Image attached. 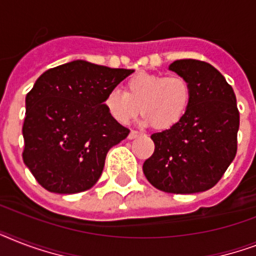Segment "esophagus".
I'll return each mask as SVG.
<instances>
[{"label":"esophagus","instance_id":"34e87169","mask_svg":"<svg viewBox=\"0 0 256 256\" xmlns=\"http://www.w3.org/2000/svg\"><path fill=\"white\" fill-rule=\"evenodd\" d=\"M140 132H136V130H132L130 132V134H128V140H134V138H136V136H140Z\"/></svg>","mask_w":256,"mask_h":256}]
</instances>
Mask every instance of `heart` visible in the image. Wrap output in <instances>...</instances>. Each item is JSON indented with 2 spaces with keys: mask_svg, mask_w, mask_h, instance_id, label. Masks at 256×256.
<instances>
[{
  "mask_svg": "<svg viewBox=\"0 0 256 256\" xmlns=\"http://www.w3.org/2000/svg\"><path fill=\"white\" fill-rule=\"evenodd\" d=\"M190 102L191 86L184 77L142 72L128 78L124 92L112 90L104 104L108 116L118 124H128L140 108L144 114L140 124L168 130L183 120Z\"/></svg>",
  "mask_w": 256,
  "mask_h": 256,
  "instance_id": "heart-1",
  "label": "heart"
}]
</instances>
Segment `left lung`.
Instances as JSON below:
<instances>
[{
  "instance_id": "left-lung-1",
  "label": "left lung",
  "mask_w": 256,
  "mask_h": 256,
  "mask_svg": "<svg viewBox=\"0 0 256 256\" xmlns=\"http://www.w3.org/2000/svg\"><path fill=\"white\" fill-rule=\"evenodd\" d=\"M170 70L190 84V106L174 128L152 134L156 150L144 160V174L164 192H202L218 183L236 154V98L226 78L207 62L178 60Z\"/></svg>"
}]
</instances>
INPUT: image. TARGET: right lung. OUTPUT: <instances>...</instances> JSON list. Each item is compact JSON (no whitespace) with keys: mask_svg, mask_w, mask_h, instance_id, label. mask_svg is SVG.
I'll return each instance as SVG.
<instances>
[{"mask_svg":"<svg viewBox=\"0 0 256 256\" xmlns=\"http://www.w3.org/2000/svg\"><path fill=\"white\" fill-rule=\"evenodd\" d=\"M132 72L77 60L40 76L26 96L22 158L44 188L76 194L96 184L108 152L130 132L104 96Z\"/></svg>","mask_w":256,"mask_h":256,"instance_id":"add662e5","label":"right lung"}]
</instances>
